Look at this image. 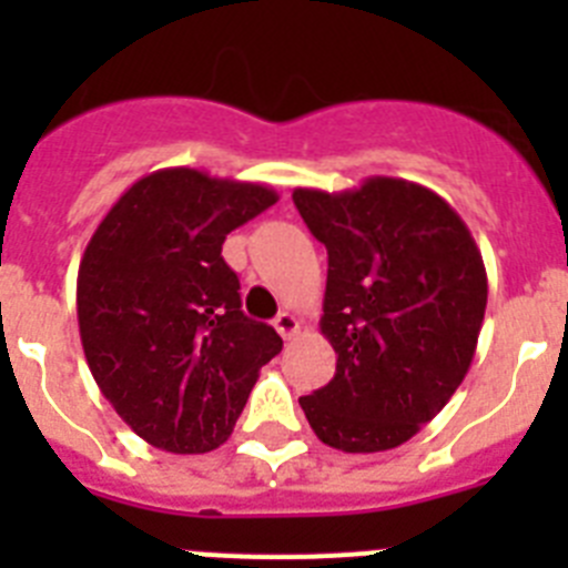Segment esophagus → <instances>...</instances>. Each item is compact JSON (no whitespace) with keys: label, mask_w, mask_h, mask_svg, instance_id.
<instances>
[{"label":"esophagus","mask_w":568,"mask_h":568,"mask_svg":"<svg viewBox=\"0 0 568 568\" xmlns=\"http://www.w3.org/2000/svg\"><path fill=\"white\" fill-rule=\"evenodd\" d=\"M273 327L278 329V335L284 341H290L293 338V335H298V329H301V321L295 318L293 313H278L275 315V321H273Z\"/></svg>","instance_id":"obj_1"}]
</instances>
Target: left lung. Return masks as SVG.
Instances as JSON below:
<instances>
[{
	"instance_id": "obj_1",
	"label": "left lung",
	"mask_w": 568,
	"mask_h": 568,
	"mask_svg": "<svg viewBox=\"0 0 568 568\" xmlns=\"http://www.w3.org/2000/svg\"><path fill=\"white\" fill-rule=\"evenodd\" d=\"M293 202L327 247L321 333L338 355L301 409L341 453L395 449L469 373L489 293L478 244L438 193L389 175Z\"/></svg>"
}]
</instances>
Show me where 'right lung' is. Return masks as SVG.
Wrapping results in <instances>:
<instances>
[{"mask_svg": "<svg viewBox=\"0 0 568 568\" xmlns=\"http://www.w3.org/2000/svg\"><path fill=\"white\" fill-rule=\"evenodd\" d=\"M278 202L267 184L168 168L108 210L79 264L84 358L139 438L202 455L233 433L261 366L281 353L270 324L241 313L227 233Z\"/></svg>", "mask_w": 568, "mask_h": 568, "instance_id": "1", "label": "right lung"}]
</instances>
